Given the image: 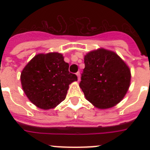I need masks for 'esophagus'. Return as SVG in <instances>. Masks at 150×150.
Masks as SVG:
<instances>
[{
  "mask_svg": "<svg viewBox=\"0 0 150 150\" xmlns=\"http://www.w3.org/2000/svg\"><path fill=\"white\" fill-rule=\"evenodd\" d=\"M79 75H80L79 72L76 73V76H77V77H78V80H79Z\"/></svg>",
  "mask_w": 150,
  "mask_h": 150,
  "instance_id": "34e87169",
  "label": "esophagus"
}]
</instances>
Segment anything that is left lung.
I'll return each mask as SVG.
<instances>
[{"instance_id": "obj_1", "label": "left lung", "mask_w": 150, "mask_h": 150, "mask_svg": "<svg viewBox=\"0 0 150 150\" xmlns=\"http://www.w3.org/2000/svg\"><path fill=\"white\" fill-rule=\"evenodd\" d=\"M85 68L79 86L86 98L100 109L120 103L128 91L131 72L115 52L100 49L84 58Z\"/></svg>"}]
</instances>
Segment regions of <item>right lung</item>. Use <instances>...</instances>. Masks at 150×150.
<instances>
[{
    "label": "right lung",
    "mask_w": 150,
    "mask_h": 150,
    "mask_svg": "<svg viewBox=\"0 0 150 150\" xmlns=\"http://www.w3.org/2000/svg\"><path fill=\"white\" fill-rule=\"evenodd\" d=\"M69 64L62 54H38L21 74L22 88L34 105L43 110L54 108L66 98L69 84L77 80L69 72Z\"/></svg>",
    "instance_id": "right-lung-1"
}]
</instances>
